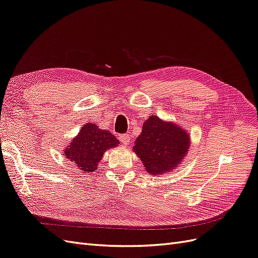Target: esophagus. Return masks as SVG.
<instances>
[{"mask_svg":"<svg viewBox=\"0 0 258 258\" xmlns=\"http://www.w3.org/2000/svg\"><path fill=\"white\" fill-rule=\"evenodd\" d=\"M119 140L123 145H128L130 142V137L128 135H120L119 136Z\"/></svg>","mask_w":258,"mask_h":258,"instance_id":"1","label":"esophagus"}]
</instances>
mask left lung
<instances>
[{
	"instance_id": "obj_1",
	"label": "left lung",
	"mask_w": 258,
	"mask_h": 258,
	"mask_svg": "<svg viewBox=\"0 0 258 258\" xmlns=\"http://www.w3.org/2000/svg\"><path fill=\"white\" fill-rule=\"evenodd\" d=\"M190 142L189 135L181 126L153 115L144 121L132 150L150 175H165L181 164Z\"/></svg>"
}]
</instances>
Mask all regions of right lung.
Segmentation results:
<instances>
[{"mask_svg": "<svg viewBox=\"0 0 258 258\" xmlns=\"http://www.w3.org/2000/svg\"><path fill=\"white\" fill-rule=\"evenodd\" d=\"M118 144L119 141L109 131L100 129L96 123L87 122L62 153L80 170L91 173L97 169L104 152Z\"/></svg>", "mask_w": 258, "mask_h": 258, "instance_id": "1", "label": "right lung"}]
</instances>
